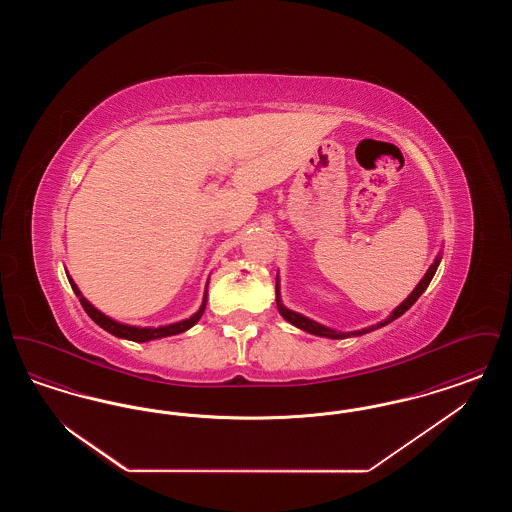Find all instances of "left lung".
<instances>
[{
    "label": "left lung",
    "mask_w": 512,
    "mask_h": 512,
    "mask_svg": "<svg viewBox=\"0 0 512 512\" xmlns=\"http://www.w3.org/2000/svg\"><path fill=\"white\" fill-rule=\"evenodd\" d=\"M439 263H441V251L436 255L434 263L426 270V274L422 276V280L416 284V288H414L413 292L409 293V297H407L401 305H397V307L391 311L390 317L380 320L378 324H372V326H366V328H361V330H355V332H338V330H334V328H328V326L320 324V322L313 320V318L305 317V315H301V313H295L292 309H288V307L282 303V295H280V276L276 274V305H278V313L286 318L290 324H293L295 328H299V330H303V332H309V334H313V336L330 338V340L357 338V336H363V334L374 332V330H378V328L390 324L395 318L401 317L405 311H409V309L413 307L414 301L424 293V290L428 288V284L432 282V278H434V274H436V270H438Z\"/></svg>",
    "instance_id": "left-lung-1"
}]
</instances>
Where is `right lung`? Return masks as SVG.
Returning <instances> with one entry per match:
<instances>
[{
    "mask_svg": "<svg viewBox=\"0 0 512 512\" xmlns=\"http://www.w3.org/2000/svg\"><path fill=\"white\" fill-rule=\"evenodd\" d=\"M69 282H71V288L76 293V297L80 299L84 311L88 313V317L92 318L99 328H103L105 332L113 334L115 338H121V340L138 341V343H144V341L161 340V338H169V336H176V334H182L186 330H190L194 324H197V320L203 315L205 311V305H207V288H209V280H207V286H205V293H203V301L199 305V309L195 311L192 317L184 318V320H178V322H171V324H165V326H132V324H124L119 322L115 318L107 317L105 313H101L98 307H94L82 292L78 290V286L74 284L73 278L67 274Z\"/></svg>",
    "mask_w": 512,
    "mask_h": 512,
    "instance_id": "1",
    "label": "right lung"
}]
</instances>
